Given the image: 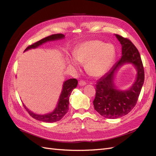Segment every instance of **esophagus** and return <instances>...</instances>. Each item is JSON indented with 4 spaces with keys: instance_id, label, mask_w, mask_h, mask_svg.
Returning <instances> with one entry per match:
<instances>
[{
    "instance_id": "1",
    "label": "esophagus",
    "mask_w": 156,
    "mask_h": 156,
    "mask_svg": "<svg viewBox=\"0 0 156 156\" xmlns=\"http://www.w3.org/2000/svg\"><path fill=\"white\" fill-rule=\"evenodd\" d=\"M86 84H87V83L84 81H80L79 83V84L80 86H84V85H86Z\"/></svg>"
}]
</instances>
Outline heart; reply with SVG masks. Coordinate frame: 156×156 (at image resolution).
Here are the masks:
<instances>
[{"label": "heart", "mask_w": 156, "mask_h": 156, "mask_svg": "<svg viewBox=\"0 0 156 156\" xmlns=\"http://www.w3.org/2000/svg\"><path fill=\"white\" fill-rule=\"evenodd\" d=\"M74 58L69 57L68 63L78 68L80 63H85L87 72L94 77L105 73L115 59L116 52L111 44H106L100 40L84 41L75 48Z\"/></svg>", "instance_id": "1"}]
</instances>
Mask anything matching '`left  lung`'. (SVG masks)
I'll return each mask as SVG.
<instances>
[{"instance_id": "8db88e82", "label": "left lung", "mask_w": 156, "mask_h": 156, "mask_svg": "<svg viewBox=\"0 0 156 156\" xmlns=\"http://www.w3.org/2000/svg\"><path fill=\"white\" fill-rule=\"evenodd\" d=\"M122 47V56L119 62L98 81L93 101L95 110L103 117L115 119L126 115L136 105L144 81V70L138 49L127 37L116 34ZM131 63L138 70L135 83L125 91L115 89L114 76L122 65Z\"/></svg>"}]
</instances>
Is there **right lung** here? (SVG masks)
<instances>
[{
	"mask_svg": "<svg viewBox=\"0 0 156 156\" xmlns=\"http://www.w3.org/2000/svg\"><path fill=\"white\" fill-rule=\"evenodd\" d=\"M64 35L63 34H55L50 35L48 37H45L44 38L40 40V41L35 42V43L32 44V45H29L25 49V51L30 49L36 48L37 47H38L42 44L45 43V42L48 41L59 40L64 38ZM77 83L78 81L76 79H70L64 83L63 89L62 90V93H61L60 96L58 105L56 107L54 111L49 113V114L44 115H36L35 113L29 111L27 108H26V107L24 105H23V106H24L26 111L33 119H34L37 120L41 121L44 122H55L56 121H58L62 119L64 116L68 112L69 110V100L70 94L72 93L73 90L75 88H76Z\"/></svg>",
	"mask_w": 156,
	"mask_h": 156,
	"instance_id": "obj_1",
	"label": "right lung"
}]
</instances>
